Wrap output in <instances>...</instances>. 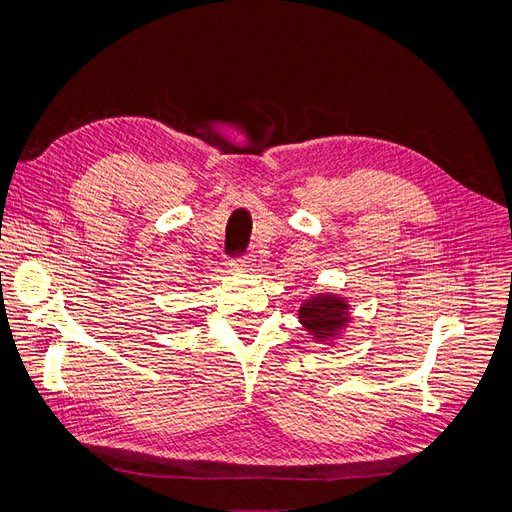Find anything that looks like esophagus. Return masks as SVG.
Instances as JSON below:
<instances>
[{"label":"esophagus","mask_w":512,"mask_h":512,"mask_svg":"<svg viewBox=\"0 0 512 512\" xmlns=\"http://www.w3.org/2000/svg\"><path fill=\"white\" fill-rule=\"evenodd\" d=\"M230 265H232V269H239V271H249V269H253V267H255V259H253L251 255H243V257L232 259V261H230Z\"/></svg>","instance_id":"1"}]
</instances>
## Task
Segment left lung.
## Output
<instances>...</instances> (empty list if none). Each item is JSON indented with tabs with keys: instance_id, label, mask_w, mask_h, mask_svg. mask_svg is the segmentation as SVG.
<instances>
[{
	"instance_id": "left-lung-1",
	"label": "left lung",
	"mask_w": 512,
	"mask_h": 512,
	"mask_svg": "<svg viewBox=\"0 0 512 512\" xmlns=\"http://www.w3.org/2000/svg\"><path fill=\"white\" fill-rule=\"evenodd\" d=\"M298 318L314 341H333L351 322L349 302L335 294H316L304 300Z\"/></svg>"
}]
</instances>
